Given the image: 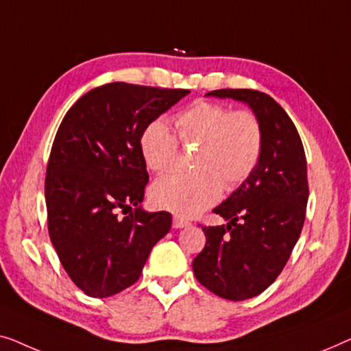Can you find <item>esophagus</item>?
Segmentation results:
<instances>
[{"label": "esophagus", "mask_w": 351, "mask_h": 351, "mask_svg": "<svg viewBox=\"0 0 351 351\" xmlns=\"http://www.w3.org/2000/svg\"><path fill=\"white\" fill-rule=\"evenodd\" d=\"M187 226H191L189 221L182 219V218H180V216H173V227H175V229H182V227H187Z\"/></svg>", "instance_id": "34e87169"}]
</instances>
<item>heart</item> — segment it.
<instances>
[{"instance_id": "1", "label": "heart", "mask_w": 351, "mask_h": 351, "mask_svg": "<svg viewBox=\"0 0 351 351\" xmlns=\"http://www.w3.org/2000/svg\"><path fill=\"white\" fill-rule=\"evenodd\" d=\"M182 145H200L192 173H170L151 187L159 208L180 216H194L219 199L223 186L234 189L258 165L263 152V127L250 111H232L218 103L200 101L175 119ZM140 147L147 169L164 173L178 159V141L162 121L143 132Z\"/></svg>"}]
</instances>
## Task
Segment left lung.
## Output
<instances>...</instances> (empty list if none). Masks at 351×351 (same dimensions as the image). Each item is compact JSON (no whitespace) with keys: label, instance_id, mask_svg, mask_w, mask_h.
<instances>
[{"label":"left lung","instance_id":"obj_1","mask_svg":"<svg viewBox=\"0 0 351 351\" xmlns=\"http://www.w3.org/2000/svg\"><path fill=\"white\" fill-rule=\"evenodd\" d=\"M205 97L248 105L263 127V152L246 180L213 210L226 226L204 227L195 278L223 299L245 300L276 280L298 243L308 200L307 160L298 128L272 97L223 88Z\"/></svg>","mask_w":351,"mask_h":351}]
</instances>
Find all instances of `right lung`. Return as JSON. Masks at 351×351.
Listing matches in <instances>:
<instances>
[{
    "label": "right lung",
    "instance_id": "add662e5",
    "mask_svg": "<svg viewBox=\"0 0 351 351\" xmlns=\"http://www.w3.org/2000/svg\"><path fill=\"white\" fill-rule=\"evenodd\" d=\"M187 93L105 84L79 98L58 127L46 175L49 235L63 269L90 298L135 283L152 246L169 234L171 215L141 206L149 175L140 140Z\"/></svg>",
    "mask_w": 351,
    "mask_h": 351
}]
</instances>
